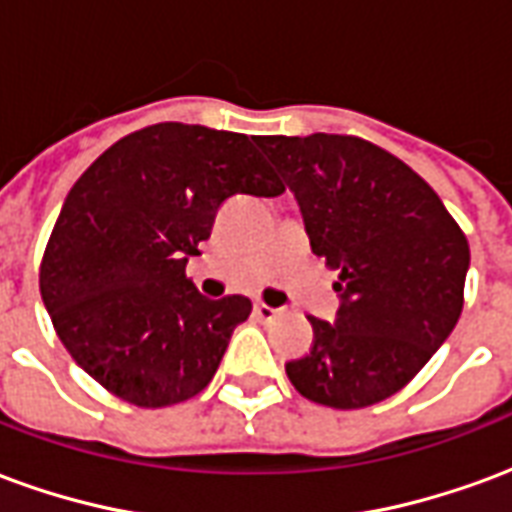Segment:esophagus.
Returning a JSON list of instances; mask_svg holds the SVG:
<instances>
[{
	"label": "esophagus",
	"instance_id": "1",
	"mask_svg": "<svg viewBox=\"0 0 512 512\" xmlns=\"http://www.w3.org/2000/svg\"><path fill=\"white\" fill-rule=\"evenodd\" d=\"M255 315L260 321H274L277 315H282L279 307H268V304H255Z\"/></svg>",
	"mask_w": 512,
	"mask_h": 512
}]
</instances>
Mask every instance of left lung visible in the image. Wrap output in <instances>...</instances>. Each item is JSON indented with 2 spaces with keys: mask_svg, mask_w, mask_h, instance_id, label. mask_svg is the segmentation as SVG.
Listing matches in <instances>:
<instances>
[{
  "mask_svg": "<svg viewBox=\"0 0 512 512\" xmlns=\"http://www.w3.org/2000/svg\"><path fill=\"white\" fill-rule=\"evenodd\" d=\"M299 202L312 252L340 271L334 321L285 365L301 395L332 408L381 403L417 376L463 310L469 244L439 194L359 136H260Z\"/></svg>",
  "mask_w": 512,
  "mask_h": 512,
  "instance_id": "1",
  "label": "left lung"
}]
</instances>
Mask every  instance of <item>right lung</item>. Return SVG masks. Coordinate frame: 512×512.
I'll use <instances>...</instances> for the list:
<instances>
[{"mask_svg": "<svg viewBox=\"0 0 512 512\" xmlns=\"http://www.w3.org/2000/svg\"><path fill=\"white\" fill-rule=\"evenodd\" d=\"M255 139L186 123L123 136L62 202L40 263V296L87 376L142 408L211 384L246 296L208 299L186 263L233 194L285 191Z\"/></svg>", "mask_w": 512, "mask_h": 512, "instance_id": "1", "label": "right lung"}]
</instances>
